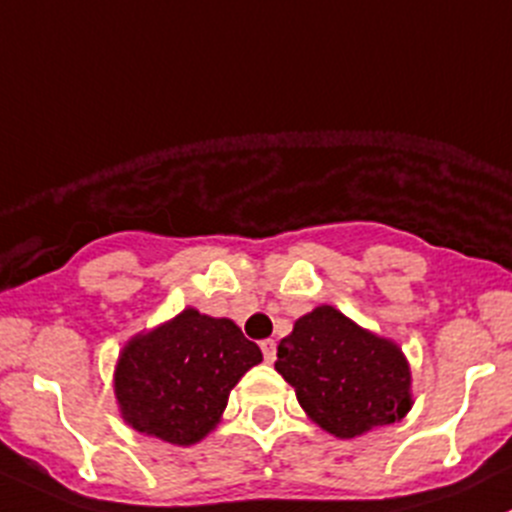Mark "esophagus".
Returning a JSON list of instances; mask_svg holds the SVG:
<instances>
[{
  "label": "esophagus",
  "mask_w": 512,
  "mask_h": 512,
  "mask_svg": "<svg viewBox=\"0 0 512 512\" xmlns=\"http://www.w3.org/2000/svg\"><path fill=\"white\" fill-rule=\"evenodd\" d=\"M260 347H262V354H265L267 364H272V361H275V356H277V342H275V339H265Z\"/></svg>",
  "instance_id": "1"
}]
</instances>
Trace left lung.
Masks as SVG:
<instances>
[{
  "label": "left lung",
  "instance_id": "8db88e82",
  "mask_svg": "<svg viewBox=\"0 0 512 512\" xmlns=\"http://www.w3.org/2000/svg\"><path fill=\"white\" fill-rule=\"evenodd\" d=\"M275 369L294 389L304 414L337 438L401 421L414 404L404 352L332 304L294 322L277 347Z\"/></svg>",
  "mask_w": 512,
  "mask_h": 512
}]
</instances>
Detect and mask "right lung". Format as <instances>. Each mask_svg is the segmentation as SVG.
<instances>
[{"label": "right lung", "mask_w": 512, "mask_h": 512, "mask_svg": "<svg viewBox=\"0 0 512 512\" xmlns=\"http://www.w3.org/2000/svg\"><path fill=\"white\" fill-rule=\"evenodd\" d=\"M262 352L232 319L188 307L128 339L113 371L123 421L173 446H193L220 423L230 391Z\"/></svg>", "instance_id": "add662e5"}]
</instances>
